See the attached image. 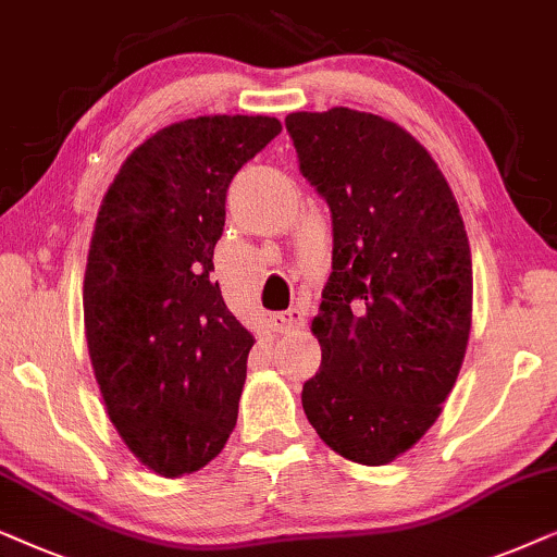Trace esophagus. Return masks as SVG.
<instances>
[{"mask_svg":"<svg viewBox=\"0 0 557 557\" xmlns=\"http://www.w3.org/2000/svg\"><path fill=\"white\" fill-rule=\"evenodd\" d=\"M302 323H306V313H302L300 308H290V310H285V313L272 315V325L277 333H290L295 329H300Z\"/></svg>","mask_w":557,"mask_h":557,"instance_id":"1","label":"esophagus"}]
</instances>
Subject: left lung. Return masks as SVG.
Instances as JSON below:
<instances>
[{
    "label": "left lung",
    "mask_w": 557,
    "mask_h": 557,
    "mask_svg": "<svg viewBox=\"0 0 557 557\" xmlns=\"http://www.w3.org/2000/svg\"><path fill=\"white\" fill-rule=\"evenodd\" d=\"M300 170L331 206L333 272L310 331L321 369L302 410L361 466L410 450L461 372L471 247L438 162L389 119L333 107L287 114Z\"/></svg>",
    "instance_id": "left-lung-1"
}]
</instances>
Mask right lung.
Wrapping results in <instances>:
<instances>
[{"label": "right lung", "instance_id": "add662e5", "mask_svg": "<svg viewBox=\"0 0 557 557\" xmlns=\"http://www.w3.org/2000/svg\"><path fill=\"white\" fill-rule=\"evenodd\" d=\"M283 132L209 114L132 150L103 196L84 274L94 376L119 438L165 479L203 469L239 414L251 331L211 280L226 188Z\"/></svg>", "mask_w": 557, "mask_h": 557}]
</instances>
